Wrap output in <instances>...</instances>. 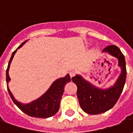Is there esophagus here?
Instances as JSON below:
<instances>
[{"mask_svg":"<svg viewBox=\"0 0 133 133\" xmlns=\"http://www.w3.org/2000/svg\"><path fill=\"white\" fill-rule=\"evenodd\" d=\"M70 75V77L71 78H72V77H74L75 75V71H70V72H69Z\"/></svg>","mask_w":133,"mask_h":133,"instance_id":"1","label":"esophagus"}]
</instances>
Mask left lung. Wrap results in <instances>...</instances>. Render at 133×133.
Segmentation results:
<instances>
[{
	"instance_id": "left-lung-1",
	"label": "left lung",
	"mask_w": 133,
	"mask_h": 133,
	"mask_svg": "<svg viewBox=\"0 0 133 133\" xmlns=\"http://www.w3.org/2000/svg\"><path fill=\"white\" fill-rule=\"evenodd\" d=\"M118 60L121 73L112 86L106 89L93 85L81 75H76L72 78L77 85V96L81 108L88 114L97 115L111 109L117 103L126 81V64L125 56L116 45H109L103 50Z\"/></svg>"
}]
</instances>
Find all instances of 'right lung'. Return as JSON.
Masks as SVG:
<instances>
[{
	"label": "right lung",
	"mask_w": 133,
	"mask_h": 133,
	"mask_svg": "<svg viewBox=\"0 0 133 133\" xmlns=\"http://www.w3.org/2000/svg\"><path fill=\"white\" fill-rule=\"evenodd\" d=\"M26 41H25L21 45H19L18 48L12 53L11 58L8 63V68L6 70V83H7L8 91L13 103L18 107V108L21 109L22 111L28 115L30 117H39V118H48V117H52L57 113V112L59 110L61 100L63 95L64 86L67 83L70 82V77L69 74L65 75L64 78L57 79L52 83L49 89L43 95L38 99L33 100L31 103L28 104H23L17 101L8 88V82L10 81L8 70L11 61L13 60L17 50L21 48L25 43Z\"/></svg>",
	"instance_id": "1"
}]
</instances>
